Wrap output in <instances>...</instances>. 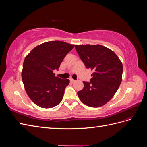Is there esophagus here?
Segmentation results:
<instances>
[{
  "instance_id": "1",
  "label": "esophagus",
  "mask_w": 147,
  "mask_h": 147,
  "mask_svg": "<svg viewBox=\"0 0 147 147\" xmlns=\"http://www.w3.org/2000/svg\"><path fill=\"white\" fill-rule=\"evenodd\" d=\"M70 82H72L73 83L76 82V80H74L73 78H70Z\"/></svg>"
}]
</instances>
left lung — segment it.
Here are the masks:
<instances>
[{"instance_id":"left-lung-1","label":"left lung","mask_w":147,"mask_h":147,"mask_svg":"<svg viewBox=\"0 0 147 147\" xmlns=\"http://www.w3.org/2000/svg\"><path fill=\"white\" fill-rule=\"evenodd\" d=\"M87 69L94 72L90 82H83L84 88L78 96L84 104L99 107L112 98L121 84L123 64L117 55L100 45H75Z\"/></svg>"}]
</instances>
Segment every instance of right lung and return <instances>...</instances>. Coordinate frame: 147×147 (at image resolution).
<instances>
[{
    "mask_svg": "<svg viewBox=\"0 0 147 147\" xmlns=\"http://www.w3.org/2000/svg\"><path fill=\"white\" fill-rule=\"evenodd\" d=\"M74 45L50 41L35 47L25 57L21 77L25 90L34 104L50 109L58 105L69 79H61L53 73L58 70L66 55Z\"/></svg>",
    "mask_w": 147,
    "mask_h": 147,
    "instance_id": "add662e5",
    "label": "right lung"
}]
</instances>
